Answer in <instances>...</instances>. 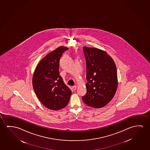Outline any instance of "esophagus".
<instances>
[{
    "label": "esophagus",
    "instance_id": "esophagus-1",
    "mask_svg": "<svg viewBox=\"0 0 150 150\" xmlns=\"http://www.w3.org/2000/svg\"><path fill=\"white\" fill-rule=\"evenodd\" d=\"M72 89L73 90H74V91H75L76 90V89H77V87H76V86H74L73 87H72Z\"/></svg>",
    "mask_w": 150,
    "mask_h": 150
}]
</instances>
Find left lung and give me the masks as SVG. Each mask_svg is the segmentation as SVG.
I'll return each mask as SVG.
<instances>
[{"label": "left lung", "instance_id": "obj_1", "mask_svg": "<svg viewBox=\"0 0 150 150\" xmlns=\"http://www.w3.org/2000/svg\"><path fill=\"white\" fill-rule=\"evenodd\" d=\"M87 66V93L82 97L86 104L100 108L110 102L117 87V68L113 59L104 50L84 46Z\"/></svg>", "mask_w": 150, "mask_h": 150}]
</instances>
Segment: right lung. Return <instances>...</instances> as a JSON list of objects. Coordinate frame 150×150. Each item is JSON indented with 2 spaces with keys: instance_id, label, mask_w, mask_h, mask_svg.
I'll list each match as a JSON object with an SVG mask.
<instances>
[{
  "instance_id": "add662e5",
  "label": "right lung",
  "mask_w": 150,
  "mask_h": 150,
  "mask_svg": "<svg viewBox=\"0 0 150 150\" xmlns=\"http://www.w3.org/2000/svg\"><path fill=\"white\" fill-rule=\"evenodd\" d=\"M68 50L61 46L50 52L40 61L33 76V88L37 97L44 106L53 110L65 107L72 94L59 72L60 59Z\"/></svg>"
}]
</instances>
